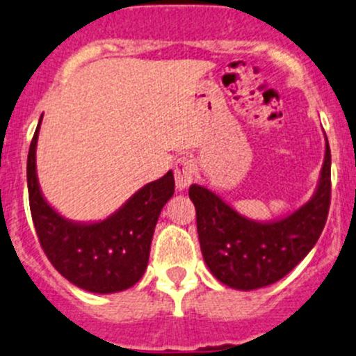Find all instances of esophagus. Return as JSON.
I'll use <instances>...</instances> for the list:
<instances>
[{
  "label": "esophagus",
  "instance_id": "obj_1",
  "mask_svg": "<svg viewBox=\"0 0 356 356\" xmlns=\"http://www.w3.org/2000/svg\"><path fill=\"white\" fill-rule=\"evenodd\" d=\"M195 164L190 158H179L175 166V183H177L178 192H185L193 181Z\"/></svg>",
  "mask_w": 356,
  "mask_h": 356
}]
</instances>
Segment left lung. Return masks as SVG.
Returning <instances> with one entry per match:
<instances>
[{"label":"left lung","mask_w":356,"mask_h":356,"mask_svg":"<svg viewBox=\"0 0 356 356\" xmlns=\"http://www.w3.org/2000/svg\"><path fill=\"white\" fill-rule=\"evenodd\" d=\"M324 139L326 152L314 195L282 219L253 220L207 186H190L202 254L217 280L236 290L261 289L284 278L314 248L331 202V151L326 134Z\"/></svg>","instance_id":"8db88e82"}]
</instances>
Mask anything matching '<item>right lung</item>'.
<instances>
[{
  "label": "right lung",
  "instance_id": "right-lung-1",
  "mask_svg": "<svg viewBox=\"0 0 356 356\" xmlns=\"http://www.w3.org/2000/svg\"><path fill=\"white\" fill-rule=\"evenodd\" d=\"M42 117L26 161L30 212L40 246L66 280L93 293L131 289L147 268L159 213L175 193L173 171L147 183L106 219L74 222L60 216L42 195L35 151Z\"/></svg>",
  "mask_w": 356,
  "mask_h": 356
}]
</instances>
